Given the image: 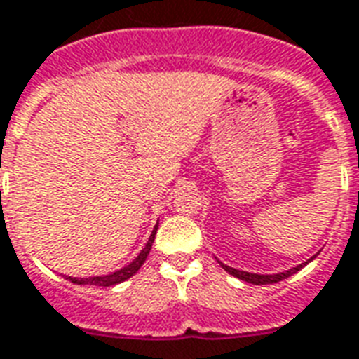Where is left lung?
Returning a JSON list of instances; mask_svg holds the SVG:
<instances>
[{"label": "left lung", "mask_w": 359, "mask_h": 359, "mask_svg": "<svg viewBox=\"0 0 359 359\" xmlns=\"http://www.w3.org/2000/svg\"><path fill=\"white\" fill-rule=\"evenodd\" d=\"M309 261H311V259H309ZM219 264H222V268H224V270H227L231 276H235V278L242 279V281H248V283H253V285H270V283H278V281H281V279H287L289 276L296 273L302 266H304V264H306V262H304V264H300V266L290 268V270H285V272H281V273H273V276H262V273L242 272V270H236V268L227 266V264H224V262H219Z\"/></svg>", "instance_id": "8db88e82"}]
</instances>
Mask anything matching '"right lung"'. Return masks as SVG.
Listing matches in <instances>:
<instances>
[{
	"instance_id": "obj_1",
	"label": "right lung",
	"mask_w": 359,
	"mask_h": 359,
	"mask_svg": "<svg viewBox=\"0 0 359 359\" xmlns=\"http://www.w3.org/2000/svg\"><path fill=\"white\" fill-rule=\"evenodd\" d=\"M156 229L158 225L154 227V231H152V235L149 236V242L145 244V248L141 250V253L137 257H135L134 261L130 262V264H126L124 268H121V270H117V272L114 273H108V276H97V278H67L69 281H72V283L76 285H97V287H114V285L117 283H123V281H126L128 278H132L137 270L141 268V264L145 262L147 255H149V251H151L152 248V242H154V235H156Z\"/></svg>"
}]
</instances>
